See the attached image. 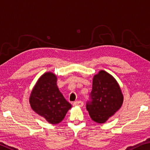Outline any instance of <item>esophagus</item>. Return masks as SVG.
<instances>
[{"mask_svg":"<svg viewBox=\"0 0 150 150\" xmlns=\"http://www.w3.org/2000/svg\"><path fill=\"white\" fill-rule=\"evenodd\" d=\"M73 105L74 106H79V107H83V103L81 100H77L73 103Z\"/></svg>","mask_w":150,"mask_h":150,"instance_id":"1","label":"esophagus"}]
</instances>
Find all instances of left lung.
<instances>
[{"label": "left lung", "mask_w": 150, "mask_h": 150, "mask_svg": "<svg viewBox=\"0 0 150 150\" xmlns=\"http://www.w3.org/2000/svg\"><path fill=\"white\" fill-rule=\"evenodd\" d=\"M90 100L86 109L91 119L105 123L122 107L124 96L121 88L112 75L101 70L94 76Z\"/></svg>", "instance_id": "obj_1"}]
</instances>
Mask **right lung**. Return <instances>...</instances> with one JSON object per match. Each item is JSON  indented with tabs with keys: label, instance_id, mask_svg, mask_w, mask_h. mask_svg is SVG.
<instances>
[{
	"label": "right lung",
	"instance_id": "right-lung-1",
	"mask_svg": "<svg viewBox=\"0 0 150 150\" xmlns=\"http://www.w3.org/2000/svg\"><path fill=\"white\" fill-rule=\"evenodd\" d=\"M29 102L35 113L52 124L62 122L72 107L59 90L56 75L52 72L44 73L38 79Z\"/></svg>",
	"mask_w": 150,
	"mask_h": 150
}]
</instances>
